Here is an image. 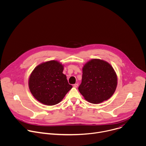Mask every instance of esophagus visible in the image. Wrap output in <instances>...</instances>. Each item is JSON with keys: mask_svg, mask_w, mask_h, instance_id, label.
<instances>
[{"mask_svg": "<svg viewBox=\"0 0 146 146\" xmlns=\"http://www.w3.org/2000/svg\"><path fill=\"white\" fill-rule=\"evenodd\" d=\"M73 87H74V88H77V87H78V84H74V85H73Z\"/></svg>", "mask_w": 146, "mask_h": 146, "instance_id": "1", "label": "esophagus"}]
</instances>
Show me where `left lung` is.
Returning a JSON list of instances; mask_svg holds the SVG:
<instances>
[{
    "mask_svg": "<svg viewBox=\"0 0 146 146\" xmlns=\"http://www.w3.org/2000/svg\"><path fill=\"white\" fill-rule=\"evenodd\" d=\"M117 86V74L108 62L95 58L83 66L78 91L88 102L99 104L108 100L114 94Z\"/></svg>",
    "mask_w": 146,
    "mask_h": 146,
    "instance_id": "8db88e82",
    "label": "left lung"
}]
</instances>
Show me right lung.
I'll return each mask as SVG.
<instances>
[{"instance_id":"1","label":"right lung","mask_w":146,"mask_h":146,"mask_svg":"<svg viewBox=\"0 0 146 146\" xmlns=\"http://www.w3.org/2000/svg\"><path fill=\"white\" fill-rule=\"evenodd\" d=\"M64 65L55 60L37 65L31 73L28 86L33 97L47 106L59 103L72 88L63 73Z\"/></svg>"}]
</instances>
